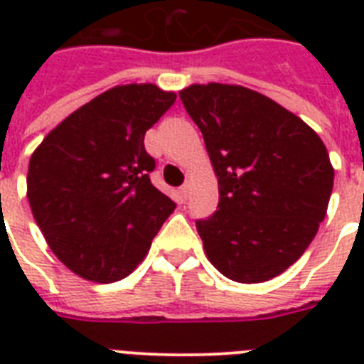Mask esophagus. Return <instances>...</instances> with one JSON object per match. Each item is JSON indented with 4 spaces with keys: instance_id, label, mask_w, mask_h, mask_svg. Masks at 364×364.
I'll use <instances>...</instances> for the list:
<instances>
[{
    "instance_id": "esophagus-1",
    "label": "esophagus",
    "mask_w": 364,
    "mask_h": 364,
    "mask_svg": "<svg viewBox=\"0 0 364 364\" xmlns=\"http://www.w3.org/2000/svg\"><path fill=\"white\" fill-rule=\"evenodd\" d=\"M188 191H191V183H185L181 188H179V193H181V198H187L188 196Z\"/></svg>"
}]
</instances>
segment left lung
<instances>
[{"mask_svg": "<svg viewBox=\"0 0 364 364\" xmlns=\"http://www.w3.org/2000/svg\"><path fill=\"white\" fill-rule=\"evenodd\" d=\"M204 136L219 179V205L196 221L223 276L260 283L300 259L333 193L325 143L302 119L238 85H191L179 92Z\"/></svg>", "mask_w": 364, "mask_h": 364, "instance_id": "left-lung-1", "label": "left lung"}]
</instances>
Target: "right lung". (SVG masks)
Instances as JSON below:
<instances>
[{
	"label": "right lung",
	"mask_w": 364,
	"mask_h": 364,
	"mask_svg": "<svg viewBox=\"0 0 364 364\" xmlns=\"http://www.w3.org/2000/svg\"><path fill=\"white\" fill-rule=\"evenodd\" d=\"M176 102L156 85L109 88L33 151L28 200L53 253L88 282L113 283L145 259L176 202L149 179L145 132Z\"/></svg>",
	"instance_id": "add662e5"
}]
</instances>
